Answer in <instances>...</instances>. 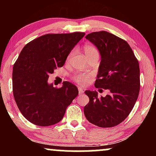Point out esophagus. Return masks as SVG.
I'll use <instances>...</instances> for the list:
<instances>
[{
	"instance_id": "34e87169",
	"label": "esophagus",
	"mask_w": 156,
	"mask_h": 156,
	"mask_svg": "<svg viewBox=\"0 0 156 156\" xmlns=\"http://www.w3.org/2000/svg\"><path fill=\"white\" fill-rule=\"evenodd\" d=\"M83 92H84V90H83V89H81V88H78V93H79V94H83Z\"/></svg>"
}]
</instances>
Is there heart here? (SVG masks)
Segmentation results:
<instances>
[{"label":"heart","instance_id":"heart-1","mask_svg":"<svg viewBox=\"0 0 156 156\" xmlns=\"http://www.w3.org/2000/svg\"><path fill=\"white\" fill-rule=\"evenodd\" d=\"M83 52L85 53L86 56L88 57L92 55H99V52H98V48L95 46H94L92 44H84L83 47ZM73 52H70L69 53V55H67V62H68L70 58L72 57ZM92 78V75L90 73H77L76 74L73 75V79L76 83H77L79 85H86V84L89 83V81L91 80Z\"/></svg>","mask_w":156,"mask_h":156}]
</instances>
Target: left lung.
<instances>
[{"instance_id":"left-lung-1","label":"left lung","mask_w":156,"mask_h":156,"mask_svg":"<svg viewBox=\"0 0 156 156\" xmlns=\"http://www.w3.org/2000/svg\"><path fill=\"white\" fill-rule=\"evenodd\" d=\"M86 39L98 48L101 55L94 87L111 93L99 98L96 91H86L89 102L84 107V114L89 122L98 127L116 126L126 119L137 101L139 62L128 42L109 32H92Z\"/></svg>"}]
</instances>
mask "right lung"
<instances>
[{
	"mask_svg": "<svg viewBox=\"0 0 156 156\" xmlns=\"http://www.w3.org/2000/svg\"><path fill=\"white\" fill-rule=\"evenodd\" d=\"M85 35L83 32L48 34L25 45L12 72L15 102L33 124L50 126L62 119L68 105L78 96L76 86L64 81L60 88L48 84L49 75L62 67L67 55Z\"/></svg>",
	"mask_w": 156,
	"mask_h": 156,
	"instance_id": "add662e5",
	"label": "right lung"
}]
</instances>
